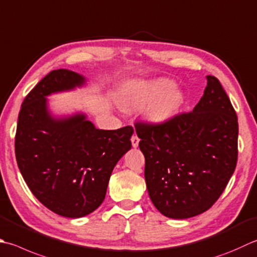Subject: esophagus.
Returning <instances> with one entry per match:
<instances>
[{
	"label": "esophagus",
	"mask_w": 257,
	"mask_h": 257,
	"mask_svg": "<svg viewBox=\"0 0 257 257\" xmlns=\"http://www.w3.org/2000/svg\"><path fill=\"white\" fill-rule=\"evenodd\" d=\"M139 138L137 137V135H133L132 137V144H133V147L134 148H137L138 145H139Z\"/></svg>",
	"instance_id": "esophagus-1"
}]
</instances>
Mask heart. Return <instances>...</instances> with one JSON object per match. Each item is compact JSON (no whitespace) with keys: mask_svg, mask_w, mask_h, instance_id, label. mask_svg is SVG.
Segmentation results:
<instances>
[{"mask_svg":"<svg viewBox=\"0 0 257 257\" xmlns=\"http://www.w3.org/2000/svg\"><path fill=\"white\" fill-rule=\"evenodd\" d=\"M183 100V92L175 88L173 80L160 78L134 83L125 92L123 105L140 109L155 101L147 110V117L154 122H163L177 111Z\"/></svg>","mask_w":257,"mask_h":257,"instance_id":"obj_1","label":"heart"}]
</instances>
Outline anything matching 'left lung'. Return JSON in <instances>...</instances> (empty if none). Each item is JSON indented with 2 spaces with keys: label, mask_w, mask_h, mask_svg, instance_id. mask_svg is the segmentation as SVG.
<instances>
[{
  "label": "left lung",
  "mask_w": 257,
  "mask_h": 257,
  "mask_svg": "<svg viewBox=\"0 0 257 257\" xmlns=\"http://www.w3.org/2000/svg\"><path fill=\"white\" fill-rule=\"evenodd\" d=\"M206 79L193 111L160 123H135L149 197L169 218H189L212 207L237 164V115L219 80Z\"/></svg>",
  "instance_id": "1"
}]
</instances>
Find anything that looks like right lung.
<instances>
[{
	"label": "right lung",
	"mask_w": 257,
	"mask_h": 257,
	"mask_svg": "<svg viewBox=\"0 0 257 257\" xmlns=\"http://www.w3.org/2000/svg\"><path fill=\"white\" fill-rule=\"evenodd\" d=\"M85 79L53 70L29 92L19 113L15 157L32 194L60 216L79 218L97 209L119 159L132 148V125L97 129L82 113L54 118L47 95L81 87Z\"/></svg>",
	"instance_id": "right-lung-1"
}]
</instances>
